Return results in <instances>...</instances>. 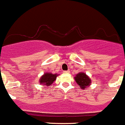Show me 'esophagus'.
Masks as SVG:
<instances>
[{
	"instance_id": "1",
	"label": "esophagus",
	"mask_w": 125,
	"mask_h": 125,
	"mask_svg": "<svg viewBox=\"0 0 125 125\" xmlns=\"http://www.w3.org/2000/svg\"><path fill=\"white\" fill-rule=\"evenodd\" d=\"M69 72H70V71H69V70H67V71H63V73H69Z\"/></svg>"
}]
</instances>
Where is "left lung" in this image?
<instances>
[{
    "instance_id": "1",
    "label": "left lung",
    "mask_w": 125,
    "mask_h": 125,
    "mask_svg": "<svg viewBox=\"0 0 125 125\" xmlns=\"http://www.w3.org/2000/svg\"><path fill=\"white\" fill-rule=\"evenodd\" d=\"M75 81L79 84L80 87H81L82 89H84L90 86L91 80L88 77L85 73H79L77 74L75 77Z\"/></svg>"
}]
</instances>
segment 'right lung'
<instances>
[{
	"mask_svg": "<svg viewBox=\"0 0 125 125\" xmlns=\"http://www.w3.org/2000/svg\"><path fill=\"white\" fill-rule=\"evenodd\" d=\"M58 76L57 74H52V73H46L42 75V77L40 79V83L44 84L46 86H50L56 80V77Z\"/></svg>",
	"mask_w": 125,
	"mask_h": 125,
	"instance_id": "right-lung-1",
	"label": "right lung"
}]
</instances>
